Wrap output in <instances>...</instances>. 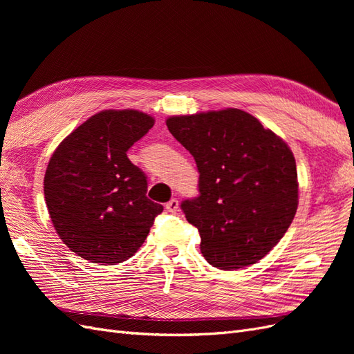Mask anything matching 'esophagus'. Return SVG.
<instances>
[{
	"mask_svg": "<svg viewBox=\"0 0 354 354\" xmlns=\"http://www.w3.org/2000/svg\"><path fill=\"white\" fill-rule=\"evenodd\" d=\"M165 208H167L168 212H176L178 209V201L177 199H171L169 202H167Z\"/></svg>",
	"mask_w": 354,
	"mask_h": 354,
	"instance_id": "obj_1",
	"label": "esophagus"
}]
</instances>
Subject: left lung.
Returning a JSON list of instances; mask_svg holds the SVG:
<instances>
[{"label":"left lung","instance_id":"obj_1","mask_svg":"<svg viewBox=\"0 0 354 354\" xmlns=\"http://www.w3.org/2000/svg\"><path fill=\"white\" fill-rule=\"evenodd\" d=\"M167 127L199 171V196L185 199L181 209L199 230L202 255L223 270L261 260L297 212L291 149L241 109L171 116Z\"/></svg>","mask_w":354,"mask_h":354}]
</instances>
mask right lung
Returning a JSON list of instances; mask_svg holds the SVG:
<instances>
[{
  "mask_svg": "<svg viewBox=\"0 0 354 354\" xmlns=\"http://www.w3.org/2000/svg\"><path fill=\"white\" fill-rule=\"evenodd\" d=\"M155 120L102 111L73 130L50 158L44 196L60 239L90 263L116 264L143 245L164 207L147 199V177L127 156Z\"/></svg>",
  "mask_w": 354,
  "mask_h": 354,
  "instance_id": "add662e5",
  "label": "right lung"
}]
</instances>
